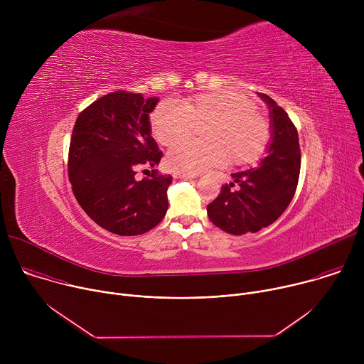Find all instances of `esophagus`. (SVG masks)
<instances>
[{"label": "esophagus", "instance_id": "obj_1", "mask_svg": "<svg viewBox=\"0 0 364 364\" xmlns=\"http://www.w3.org/2000/svg\"><path fill=\"white\" fill-rule=\"evenodd\" d=\"M174 178H196V174H187V173H180V171H174L173 173Z\"/></svg>", "mask_w": 364, "mask_h": 364}]
</instances>
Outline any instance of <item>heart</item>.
I'll list each match as a JSON object with an SVG mask.
<instances>
[{
    "mask_svg": "<svg viewBox=\"0 0 364 364\" xmlns=\"http://www.w3.org/2000/svg\"><path fill=\"white\" fill-rule=\"evenodd\" d=\"M205 124L203 127L202 125ZM202 126L205 141H185L167 155V164L180 173L197 174L223 164L247 166L265 154L269 122L256 112L255 103L236 90L198 93L181 102H161L151 115V131L161 145L171 146Z\"/></svg>",
    "mask_w": 364,
    "mask_h": 364,
    "instance_id": "1",
    "label": "heart"
}]
</instances>
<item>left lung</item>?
Wrapping results in <instances>:
<instances>
[{"mask_svg":"<svg viewBox=\"0 0 364 364\" xmlns=\"http://www.w3.org/2000/svg\"><path fill=\"white\" fill-rule=\"evenodd\" d=\"M259 97L268 105L271 117L267 157L253 168L233 173V183L223 186L216 200L207 204L212 223L230 235L255 233L272 225L291 203L299 178L296 128L272 97L264 93Z\"/></svg>","mask_w":364,"mask_h":364,"instance_id":"1","label":"left lung"}]
</instances>
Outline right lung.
Here are the masks:
<instances>
[{"label": "right lung", "mask_w": 364, "mask_h": 364, "mask_svg": "<svg viewBox=\"0 0 364 364\" xmlns=\"http://www.w3.org/2000/svg\"><path fill=\"white\" fill-rule=\"evenodd\" d=\"M159 97L117 90L102 96L76 119L69 148V180L85 213L119 236L142 235L168 209L171 176L152 170L138 181L136 168L159 166L163 152L151 136L149 114Z\"/></svg>", "instance_id": "1"}]
</instances>
